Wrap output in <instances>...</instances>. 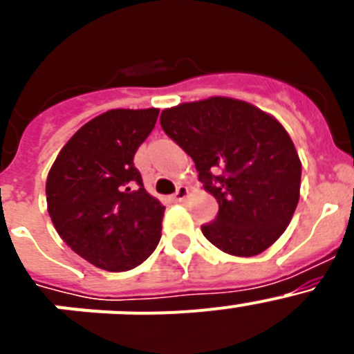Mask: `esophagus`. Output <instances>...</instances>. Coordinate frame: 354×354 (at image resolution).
Masks as SVG:
<instances>
[{"label": "esophagus", "instance_id": "1", "mask_svg": "<svg viewBox=\"0 0 354 354\" xmlns=\"http://www.w3.org/2000/svg\"><path fill=\"white\" fill-rule=\"evenodd\" d=\"M187 196H189V189H187L186 186H179L177 187V192H175L174 198H175V202H184Z\"/></svg>", "mask_w": 354, "mask_h": 354}]
</instances>
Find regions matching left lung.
I'll return each instance as SVG.
<instances>
[{
  "instance_id": "8db88e82",
  "label": "left lung",
  "mask_w": 354,
  "mask_h": 354,
  "mask_svg": "<svg viewBox=\"0 0 354 354\" xmlns=\"http://www.w3.org/2000/svg\"><path fill=\"white\" fill-rule=\"evenodd\" d=\"M159 120L218 200L204 236L236 257L270 248L292 220L301 186V161L282 124L232 97L183 102L162 109Z\"/></svg>"
}]
</instances>
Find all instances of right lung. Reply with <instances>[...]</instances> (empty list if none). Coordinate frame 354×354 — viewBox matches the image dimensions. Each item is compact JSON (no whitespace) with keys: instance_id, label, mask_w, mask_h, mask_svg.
<instances>
[{"instance_id":"obj_1","label":"right lung","mask_w":354,"mask_h":354,"mask_svg":"<svg viewBox=\"0 0 354 354\" xmlns=\"http://www.w3.org/2000/svg\"><path fill=\"white\" fill-rule=\"evenodd\" d=\"M159 109H109L86 122L56 156L48 212L67 246L104 271H129L161 239L165 207L147 193L134 154Z\"/></svg>"}]
</instances>
